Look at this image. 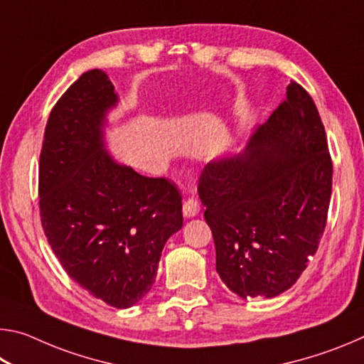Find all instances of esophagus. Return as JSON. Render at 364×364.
Returning <instances> with one entry per match:
<instances>
[{
    "label": "esophagus",
    "instance_id": "obj_1",
    "mask_svg": "<svg viewBox=\"0 0 364 364\" xmlns=\"http://www.w3.org/2000/svg\"><path fill=\"white\" fill-rule=\"evenodd\" d=\"M200 207H199V202L196 199H188L186 202L183 204V215L186 218H194L197 213H199Z\"/></svg>",
    "mask_w": 364,
    "mask_h": 364
}]
</instances>
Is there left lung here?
Segmentation results:
<instances>
[{
    "label": "left lung",
    "mask_w": 364,
    "mask_h": 364,
    "mask_svg": "<svg viewBox=\"0 0 364 364\" xmlns=\"http://www.w3.org/2000/svg\"><path fill=\"white\" fill-rule=\"evenodd\" d=\"M331 189L318 109L291 82L286 101L250 132L242 149L221 154L200 175L197 191L225 286L244 300L291 289L318 249Z\"/></svg>",
    "instance_id": "8db88e82"
}]
</instances>
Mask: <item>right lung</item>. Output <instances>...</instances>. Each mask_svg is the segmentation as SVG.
<instances>
[{
	"instance_id": "right-lung-1",
	"label": "right lung",
	"mask_w": 364,
	"mask_h": 364,
	"mask_svg": "<svg viewBox=\"0 0 364 364\" xmlns=\"http://www.w3.org/2000/svg\"><path fill=\"white\" fill-rule=\"evenodd\" d=\"M117 106L100 69L85 72L54 106L40 156V215L67 274L107 305L130 308L156 282L183 204L173 183L139 175L107 151Z\"/></svg>"
}]
</instances>
